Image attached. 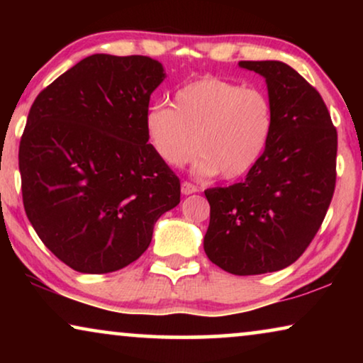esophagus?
Segmentation results:
<instances>
[{"mask_svg": "<svg viewBox=\"0 0 363 363\" xmlns=\"http://www.w3.org/2000/svg\"><path fill=\"white\" fill-rule=\"evenodd\" d=\"M198 188L190 182H182V193L183 195H191V193H196Z\"/></svg>", "mask_w": 363, "mask_h": 363, "instance_id": "1", "label": "esophagus"}]
</instances>
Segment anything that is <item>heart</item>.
Here are the masks:
<instances>
[{"label":"heart","instance_id":"heart-1","mask_svg":"<svg viewBox=\"0 0 363 363\" xmlns=\"http://www.w3.org/2000/svg\"><path fill=\"white\" fill-rule=\"evenodd\" d=\"M274 125L272 104L256 87L205 76L173 96V108L153 106L143 117L148 145L168 167H183L196 153L200 175L236 180L264 153Z\"/></svg>","mask_w":363,"mask_h":363}]
</instances>
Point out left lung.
Returning <instances> with one entry per match:
<instances>
[{
	"label": "left lung",
	"instance_id": "left-lung-1",
	"mask_svg": "<svg viewBox=\"0 0 363 363\" xmlns=\"http://www.w3.org/2000/svg\"><path fill=\"white\" fill-rule=\"evenodd\" d=\"M266 79L271 138L241 183L205 190L206 256L231 274L274 272L299 259L335 190L337 130L320 94L279 61H241Z\"/></svg>",
	"mask_w": 363,
	"mask_h": 363
}]
</instances>
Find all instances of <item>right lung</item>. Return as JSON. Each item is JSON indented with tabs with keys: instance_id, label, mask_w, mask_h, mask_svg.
Returning <instances> with one entry per match:
<instances>
[{
	"instance_id": "add662e5",
	"label": "right lung",
	"mask_w": 363,
	"mask_h": 363,
	"mask_svg": "<svg viewBox=\"0 0 363 363\" xmlns=\"http://www.w3.org/2000/svg\"><path fill=\"white\" fill-rule=\"evenodd\" d=\"M165 72L147 56L92 54L39 92L19 142L23 205L64 264L106 274L138 259L180 203V178L143 117Z\"/></svg>"
}]
</instances>
